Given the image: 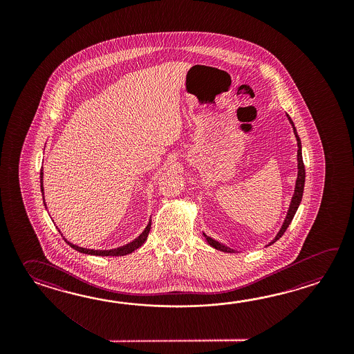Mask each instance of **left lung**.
<instances>
[{"mask_svg": "<svg viewBox=\"0 0 354 354\" xmlns=\"http://www.w3.org/2000/svg\"><path fill=\"white\" fill-rule=\"evenodd\" d=\"M286 116L287 120L290 121V124H291V127H292L295 138H296V142H297V178H296V182H295L294 195H292L291 203H290V206H288L286 218H285L283 223H282V225L279 227V233L276 234L274 239L270 241L266 247H270V245H272L274 241H279V238H281V236L283 235V233L286 232L287 227H288V225L291 224V221H292V218H294L295 214H296V211H297L299 206H300L301 200H302V194H304V186H305V166H304V160H302V145H301L300 136H299V134H297V130L295 128V124L292 119L288 116V113H286ZM203 234V236H205V239H206V241L210 244L212 248L218 249V250H221V252H225V253H236V252H238L236 249L232 248V247H227L225 244H223V243H220V241H215L214 238H211L209 235H206L205 233Z\"/></svg>", "mask_w": 354, "mask_h": 354, "instance_id": "obj_1", "label": "left lung"}]
</instances>
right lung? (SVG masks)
Returning <instances> with one entry per match:
<instances>
[{
  "instance_id": "obj_1",
  "label": "right lung",
  "mask_w": 354,
  "mask_h": 354,
  "mask_svg": "<svg viewBox=\"0 0 354 354\" xmlns=\"http://www.w3.org/2000/svg\"><path fill=\"white\" fill-rule=\"evenodd\" d=\"M43 176H44V172H43V168H41V169H40V189H41V194H43V201H46V198H44V187H43ZM44 205H46V203H44ZM151 220L149 218L148 225L145 226V229L142 232V234H139V236L136 238L134 241H130V243L125 244V245L118 247V248L105 249V250H102V249L83 248V247H78V245H75L73 243L68 241L67 239H64V236H63V239L67 241V244L69 247H72L75 250L80 252V253H83V254L101 257L127 256V254L133 253L136 249L140 248V247L143 245L144 241H147V238H148V234H149V230H151Z\"/></svg>"
}]
</instances>
